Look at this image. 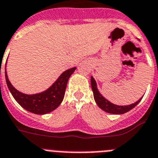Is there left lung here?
Returning a JSON list of instances; mask_svg holds the SVG:
<instances>
[{
  "instance_id": "obj_1",
  "label": "left lung",
  "mask_w": 158,
  "mask_h": 158,
  "mask_svg": "<svg viewBox=\"0 0 158 158\" xmlns=\"http://www.w3.org/2000/svg\"><path fill=\"white\" fill-rule=\"evenodd\" d=\"M91 89L93 91V95L94 99H95V103L97 104L99 108H101L102 110H104V112H108V113H112V114H124L125 112L130 111L131 109L136 107L137 104H139V102L141 100L142 97L139 99L138 101H136L134 104H132L130 105L127 106H119L116 105V104H112L111 102L108 101L105 98H104L100 95L99 92L96 87V83H95V79H93V77L91 78Z\"/></svg>"
}]
</instances>
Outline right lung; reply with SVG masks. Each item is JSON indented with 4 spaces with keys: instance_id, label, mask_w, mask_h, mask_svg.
I'll use <instances>...</instances> for the list:
<instances>
[{
    "instance_id": "right-lung-1",
    "label": "right lung",
    "mask_w": 158,
    "mask_h": 158,
    "mask_svg": "<svg viewBox=\"0 0 158 158\" xmlns=\"http://www.w3.org/2000/svg\"><path fill=\"white\" fill-rule=\"evenodd\" d=\"M75 69L76 67H73L64 71L49 89L36 95H26L16 90L9 82L6 72L5 79L12 95L22 108L33 113L43 115L52 112L60 105L64 98L67 81Z\"/></svg>"
}]
</instances>
